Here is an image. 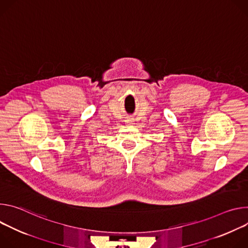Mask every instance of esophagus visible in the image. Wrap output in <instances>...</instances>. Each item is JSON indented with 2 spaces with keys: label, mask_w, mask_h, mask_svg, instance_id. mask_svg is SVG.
<instances>
[{
  "label": "esophagus",
  "mask_w": 248,
  "mask_h": 248,
  "mask_svg": "<svg viewBox=\"0 0 248 248\" xmlns=\"http://www.w3.org/2000/svg\"><path fill=\"white\" fill-rule=\"evenodd\" d=\"M132 122H133V121H132L131 119H128V120H127V123H129V124H131Z\"/></svg>",
  "instance_id": "34e87169"
}]
</instances>
